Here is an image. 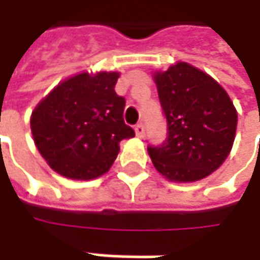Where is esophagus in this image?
<instances>
[{
	"mask_svg": "<svg viewBox=\"0 0 260 260\" xmlns=\"http://www.w3.org/2000/svg\"><path fill=\"white\" fill-rule=\"evenodd\" d=\"M135 132H136V136H137V137H140V139H142V137H145V125H143V123H139V124H136V127H135Z\"/></svg>",
	"mask_w": 260,
	"mask_h": 260,
	"instance_id": "obj_1",
	"label": "esophagus"
}]
</instances>
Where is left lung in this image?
<instances>
[{"instance_id":"obj_1","label":"left lung","mask_w":260,"mask_h":260,"mask_svg":"<svg viewBox=\"0 0 260 260\" xmlns=\"http://www.w3.org/2000/svg\"><path fill=\"white\" fill-rule=\"evenodd\" d=\"M166 139L147 146L155 168L171 181L194 182L214 172L235 142L237 113L211 76L185 62L155 75Z\"/></svg>"}]
</instances>
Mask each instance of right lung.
<instances>
[{
    "instance_id": "1",
    "label": "right lung",
    "mask_w": 260,
    "mask_h": 260,
    "mask_svg": "<svg viewBox=\"0 0 260 260\" xmlns=\"http://www.w3.org/2000/svg\"><path fill=\"white\" fill-rule=\"evenodd\" d=\"M117 72L79 74L59 84L31 114L40 155L57 174L92 179L105 174L120 142L135 136L124 123L125 100L115 94Z\"/></svg>"
}]
</instances>
